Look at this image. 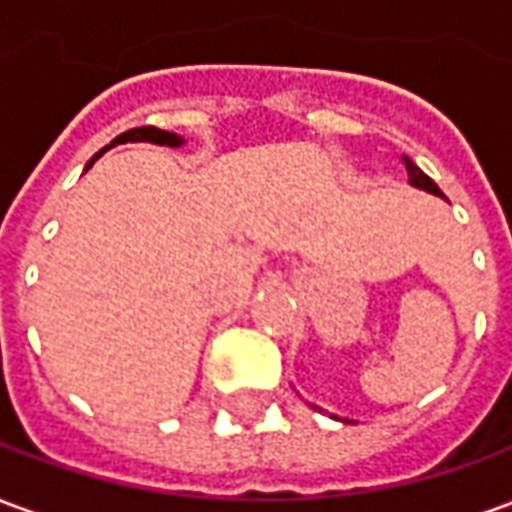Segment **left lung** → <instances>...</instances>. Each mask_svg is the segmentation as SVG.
<instances>
[{
    "label": "left lung",
    "mask_w": 512,
    "mask_h": 512,
    "mask_svg": "<svg viewBox=\"0 0 512 512\" xmlns=\"http://www.w3.org/2000/svg\"><path fill=\"white\" fill-rule=\"evenodd\" d=\"M403 164H406L408 183H411V186H417V189L428 191V194H436V197H444V194H441L439 186H436V183H433V180H430L428 175H425V172H422V169H419L417 164L411 161V158L403 156ZM343 422H348V419H343Z\"/></svg>",
    "instance_id": "left-lung-1"
}]
</instances>
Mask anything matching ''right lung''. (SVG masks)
<instances>
[{
	"instance_id": "right-lung-1",
	"label": "right lung",
	"mask_w": 512,
	"mask_h": 512,
	"mask_svg": "<svg viewBox=\"0 0 512 512\" xmlns=\"http://www.w3.org/2000/svg\"><path fill=\"white\" fill-rule=\"evenodd\" d=\"M126 142H153V145H167V147H180L183 145V136L178 134H169V131H161V128L156 126H142V128H131V131H126V134H120L112 139V145H106L101 153H95V158H101L109 150V147L115 145H126ZM93 161L87 164V167H93Z\"/></svg>"
}]
</instances>
